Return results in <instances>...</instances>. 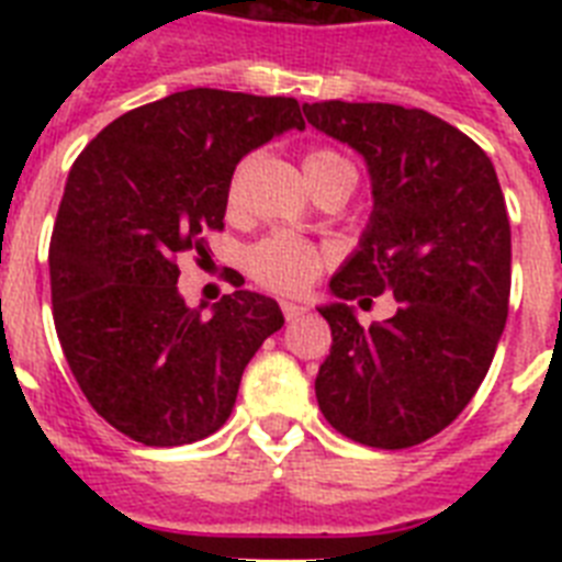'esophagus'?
<instances>
[{"instance_id": "1", "label": "esophagus", "mask_w": 562, "mask_h": 562, "mask_svg": "<svg viewBox=\"0 0 562 562\" xmlns=\"http://www.w3.org/2000/svg\"><path fill=\"white\" fill-rule=\"evenodd\" d=\"M281 312H284L286 321H297L301 315H306V306L304 304H295V301H281Z\"/></svg>"}]
</instances>
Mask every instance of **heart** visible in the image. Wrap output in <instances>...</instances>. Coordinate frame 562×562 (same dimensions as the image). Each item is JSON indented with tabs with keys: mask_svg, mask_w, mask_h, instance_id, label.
Returning a JSON list of instances; mask_svg holds the SVG:
<instances>
[{
	"mask_svg": "<svg viewBox=\"0 0 562 562\" xmlns=\"http://www.w3.org/2000/svg\"><path fill=\"white\" fill-rule=\"evenodd\" d=\"M340 168L351 166L331 148H312L304 157V173L310 186L321 180V177H326V173L340 171ZM238 193H241V171L231 182L233 205L238 202ZM247 270L267 290L297 295V292H304L321 276V270H324V252L317 250L312 241H306V238L295 236V233L278 231L256 241L247 250Z\"/></svg>",
	"mask_w": 562,
	"mask_h": 562,
	"instance_id": "b5f03b06",
	"label": "heart"
}]
</instances>
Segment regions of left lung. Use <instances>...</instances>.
Wrapping results in <instances>:
<instances>
[{"label":"left lung","mask_w":562,"mask_h":562,"mask_svg":"<svg viewBox=\"0 0 562 562\" xmlns=\"http://www.w3.org/2000/svg\"><path fill=\"white\" fill-rule=\"evenodd\" d=\"M306 121L369 166L374 211L331 276V351L315 380L337 434L382 450L445 430L484 382L509 312L513 236L481 146L425 109L304 103ZM394 291V318L362 330L348 301Z\"/></svg>","instance_id":"1"}]
</instances>
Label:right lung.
Instances as JSON below:
<instances>
[{
    "mask_svg": "<svg viewBox=\"0 0 562 562\" xmlns=\"http://www.w3.org/2000/svg\"><path fill=\"white\" fill-rule=\"evenodd\" d=\"M286 128H304L295 98L200 87L121 114L78 154L49 241L53 321L89 405L128 439L216 434L247 362L284 326L250 290L202 317L177 290V256L205 252L238 160Z\"/></svg>",
    "mask_w": 562,
    "mask_h": 562,
    "instance_id": "1",
    "label": "right lung"
}]
</instances>
